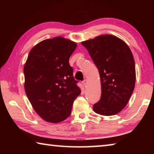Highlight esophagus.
<instances>
[{
  "label": "esophagus",
  "mask_w": 154,
  "mask_h": 154,
  "mask_svg": "<svg viewBox=\"0 0 154 154\" xmlns=\"http://www.w3.org/2000/svg\"><path fill=\"white\" fill-rule=\"evenodd\" d=\"M87 83H88V82H87V79H84L82 82V84L83 85V86H85V85H87Z\"/></svg>",
  "instance_id": "1"
}]
</instances>
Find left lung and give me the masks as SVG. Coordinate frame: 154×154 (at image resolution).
Wrapping results in <instances>:
<instances>
[{"label": "left lung", "instance_id": "left-lung-1", "mask_svg": "<svg viewBox=\"0 0 154 154\" xmlns=\"http://www.w3.org/2000/svg\"><path fill=\"white\" fill-rule=\"evenodd\" d=\"M98 68L101 97L93 106L102 116L118 113L128 103L136 81L135 63L127 44L111 35H100L82 42Z\"/></svg>", "mask_w": 154, "mask_h": 154}]
</instances>
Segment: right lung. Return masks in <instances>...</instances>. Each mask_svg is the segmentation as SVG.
Instances as JSON below:
<instances>
[{"label": "right lung", "mask_w": 154, "mask_h": 154, "mask_svg": "<svg viewBox=\"0 0 154 154\" xmlns=\"http://www.w3.org/2000/svg\"><path fill=\"white\" fill-rule=\"evenodd\" d=\"M76 47V43L58 36L36 44L28 54L24 67L25 92L36 113L46 122L66 119L80 94L69 62Z\"/></svg>", "instance_id": "right-lung-1"}]
</instances>
